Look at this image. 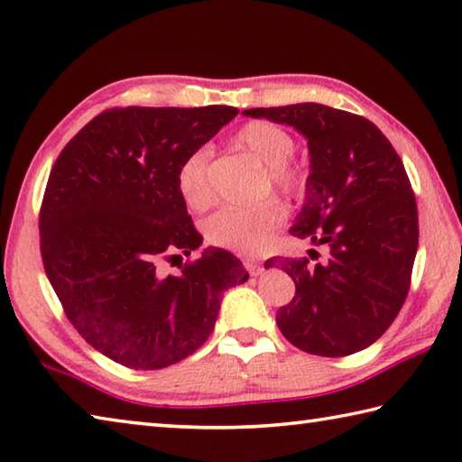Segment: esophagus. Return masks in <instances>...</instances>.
<instances>
[{
  "mask_svg": "<svg viewBox=\"0 0 462 462\" xmlns=\"http://www.w3.org/2000/svg\"><path fill=\"white\" fill-rule=\"evenodd\" d=\"M245 268L250 273V276H260V274L264 273V266L260 264V263H256V260H246Z\"/></svg>",
  "mask_w": 462,
  "mask_h": 462,
  "instance_id": "obj_1",
  "label": "esophagus"
}]
</instances>
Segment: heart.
<instances>
[{"label":"heart","mask_w":462,"mask_h":462,"mask_svg":"<svg viewBox=\"0 0 462 462\" xmlns=\"http://www.w3.org/2000/svg\"><path fill=\"white\" fill-rule=\"evenodd\" d=\"M232 143L253 155L264 165L268 186L295 194L303 188V171L289 157L295 151V139L287 129L271 121H250L240 127ZM264 181V183H266ZM178 189L189 208L202 209L212 199L209 189V149L199 147L183 159L178 170ZM284 209L274 199H266L253 208L220 209L206 222L209 245L238 254H254L266 245L271 234L279 228Z\"/></svg>","instance_id":"heart-1"}]
</instances>
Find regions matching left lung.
<instances>
[{"instance_id": "left-lung-1", "label": "left lung", "mask_w": 462, "mask_h": 462, "mask_svg": "<svg viewBox=\"0 0 462 462\" xmlns=\"http://www.w3.org/2000/svg\"><path fill=\"white\" fill-rule=\"evenodd\" d=\"M307 139L309 178L291 234L325 248L276 256L295 297L276 313L292 346L341 357L370 347L404 305L418 250V209L404 163L364 116L317 103L248 108Z\"/></svg>"}]
</instances>
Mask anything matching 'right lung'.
<instances>
[{
	"label": "right lung",
	"mask_w": 462,
	"mask_h": 462,
	"mask_svg": "<svg viewBox=\"0 0 462 462\" xmlns=\"http://www.w3.org/2000/svg\"><path fill=\"white\" fill-rule=\"evenodd\" d=\"M238 108L127 106L95 116L62 149L40 209L42 260L82 337L131 370H162L212 333L240 260L208 246L180 274L157 263L202 246L178 170Z\"/></svg>",
	"instance_id": "obj_1"
}]
</instances>
